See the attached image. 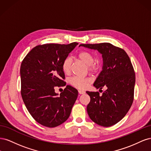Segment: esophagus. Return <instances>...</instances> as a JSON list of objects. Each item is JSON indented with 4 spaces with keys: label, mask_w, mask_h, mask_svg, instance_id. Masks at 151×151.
I'll return each mask as SVG.
<instances>
[{
    "label": "esophagus",
    "mask_w": 151,
    "mask_h": 151,
    "mask_svg": "<svg viewBox=\"0 0 151 151\" xmlns=\"http://www.w3.org/2000/svg\"><path fill=\"white\" fill-rule=\"evenodd\" d=\"M79 93L80 94H85V91L83 90H79Z\"/></svg>",
    "instance_id": "obj_1"
}]
</instances>
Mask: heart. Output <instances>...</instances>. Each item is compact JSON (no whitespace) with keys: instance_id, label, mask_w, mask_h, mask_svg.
Listing matches in <instances>:
<instances>
[{"instance_id":"1","label":"heart","mask_w":151,"mask_h":151,"mask_svg":"<svg viewBox=\"0 0 151 151\" xmlns=\"http://www.w3.org/2000/svg\"><path fill=\"white\" fill-rule=\"evenodd\" d=\"M78 58L83 61L86 65H88V69L91 72H94L98 68V62L94 61V55L88 51H82L78 54ZM72 60L69 57L64 59L62 63V69L66 74H70L71 72ZM91 83V80L88 78H82L79 77H74L70 79V83L75 88L78 89H85Z\"/></svg>"}]
</instances>
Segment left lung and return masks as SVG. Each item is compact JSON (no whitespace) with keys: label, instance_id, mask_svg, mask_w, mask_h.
I'll return each mask as SVG.
<instances>
[{"label":"left lung","instance_id":"obj_1","mask_svg":"<svg viewBox=\"0 0 151 151\" xmlns=\"http://www.w3.org/2000/svg\"><path fill=\"white\" fill-rule=\"evenodd\" d=\"M102 55V70L94 83L96 89L106 86V91H86L91 98L87 111L91 120L103 127H111L120 122L134 101L135 75L129 57L123 49L109 43L81 44Z\"/></svg>","mask_w":151,"mask_h":151}]
</instances>
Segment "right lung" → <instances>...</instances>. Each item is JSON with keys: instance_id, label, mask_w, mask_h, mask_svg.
I'll return each instance as SVG.
<instances>
[{"instance_id": "1", "label": "right lung", "mask_w": 151, "mask_h": 151, "mask_svg": "<svg viewBox=\"0 0 151 151\" xmlns=\"http://www.w3.org/2000/svg\"><path fill=\"white\" fill-rule=\"evenodd\" d=\"M77 43L68 45L45 44L32 49L22 60L20 68L21 96L34 119L43 126L53 128L69 117L78 91L70 86L60 94L56 87L65 86L62 63Z\"/></svg>"}]
</instances>
